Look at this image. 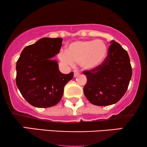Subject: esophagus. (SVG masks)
I'll use <instances>...</instances> for the list:
<instances>
[{"instance_id": "1", "label": "esophagus", "mask_w": 147, "mask_h": 147, "mask_svg": "<svg viewBox=\"0 0 147 147\" xmlns=\"http://www.w3.org/2000/svg\"><path fill=\"white\" fill-rule=\"evenodd\" d=\"M74 77H78L79 75H80V73H79L77 70L74 71Z\"/></svg>"}]
</instances>
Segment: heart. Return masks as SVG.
Returning a JSON list of instances; mask_svg holds the SVG:
<instances>
[{
    "instance_id": "1",
    "label": "heart",
    "mask_w": 147,
    "mask_h": 147,
    "mask_svg": "<svg viewBox=\"0 0 147 147\" xmlns=\"http://www.w3.org/2000/svg\"><path fill=\"white\" fill-rule=\"evenodd\" d=\"M107 51V46L101 40L76 41L69 45L66 51H60L59 58L69 66L79 63L83 69L91 70L103 63Z\"/></svg>"
}]
</instances>
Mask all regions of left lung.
<instances>
[{
  "instance_id": "left-lung-1",
  "label": "left lung",
  "mask_w": 147,
  "mask_h": 147,
  "mask_svg": "<svg viewBox=\"0 0 147 147\" xmlns=\"http://www.w3.org/2000/svg\"><path fill=\"white\" fill-rule=\"evenodd\" d=\"M111 43L103 63L96 68L83 71L87 79L84 96L97 106H108L118 102L127 91L131 78L128 53L115 41Z\"/></svg>"
}]
</instances>
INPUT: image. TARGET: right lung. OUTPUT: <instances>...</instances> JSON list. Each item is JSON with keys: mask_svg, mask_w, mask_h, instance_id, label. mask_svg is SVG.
I'll return each mask as SVG.
<instances>
[{"mask_svg": "<svg viewBox=\"0 0 147 147\" xmlns=\"http://www.w3.org/2000/svg\"><path fill=\"white\" fill-rule=\"evenodd\" d=\"M63 39L42 38L24 48L16 63V82L20 94L32 106L53 107L59 102L64 87L74 72L63 74L51 58L60 52Z\"/></svg>", "mask_w": 147, "mask_h": 147, "instance_id": "1", "label": "right lung"}]
</instances>
